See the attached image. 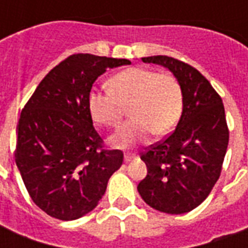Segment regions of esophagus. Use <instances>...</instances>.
Returning <instances> with one entry per match:
<instances>
[{
	"label": "esophagus",
	"instance_id": "34e87169",
	"mask_svg": "<svg viewBox=\"0 0 248 248\" xmlns=\"http://www.w3.org/2000/svg\"><path fill=\"white\" fill-rule=\"evenodd\" d=\"M137 158H138L137 154H131V153H126V154H124V162H126V163H127V162L134 161Z\"/></svg>",
	"mask_w": 248,
	"mask_h": 248
}]
</instances>
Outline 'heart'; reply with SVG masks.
Here are the masks:
<instances>
[{
	"label": "heart",
	"instance_id": "b5f03b06",
	"mask_svg": "<svg viewBox=\"0 0 248 248\" xmlns=\"http://www.w3.org/2000/svg\"><path fill=\"white\" fill-rule=\"evenodd\" d=\"M93 119L103 126H117L124 106L130 105L133 119L122 124L110 143L122 150L134 149L155 135H167L182 115V86L169 73L146 67H130L110 79V89L94 87L87 98Z\"/></svg>",
	"mask_w": 248,
	"mask_h": 248
}]
</instances>
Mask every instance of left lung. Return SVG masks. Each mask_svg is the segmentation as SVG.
<instances>
[{
	"mask_svg": "<svg viewBox=\"0 0 248 248\" xmlns=\"http://www.w3.org/2000/svg\"><path fill=\"white\" fill-rule=\"evenodd\" d=\"M172 73L183 93L182 115L166 140L140 155L147 175L138 192L150 207L185 214L198 207L218 181L229 146L222 98L192 66L167 56L142 58Z\"/></svg>",
	"mask_w": 248,
	"mask_h": 248,
	"instance_id": "obj_1",
	"label": "left lung"
}]
</instances>
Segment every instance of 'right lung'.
I'll return each mask as SVG.
<instances>
[{
  "mask_svg": "<svg viewBox=\"0 0 248 248\" xmlns=\"http://www.w3.org/2000/svg\"><path fill=\"white\" fill-rule=\"evenodd\" d=\"M129 60L74 54L51 69L21 113L16 163L30 198L61 220L97 207L110 177L124 162L119 150H102L87 98L108 69Z\"/></svg>",
  "mask_w": 248,
  "mask_h": 248,
  "instance_id": "add662e5",
  "label": "right lung"
}]
</instances>
